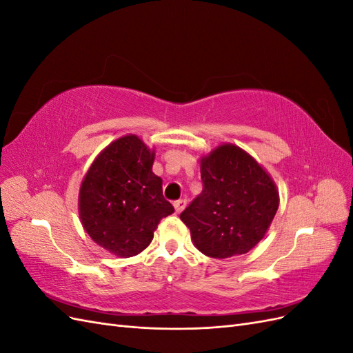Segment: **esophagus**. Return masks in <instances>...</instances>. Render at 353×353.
I'll return each mask as SVG.
<instances>
[{"instance_id": "1", "label": "esophagus", "mask_w": 353, "mask_h": 353, "mask_svg": "<svg viewBox=\"0 0 353 353\" xmlns=\"http://www.w3.org/2000/svg\"><path fill=\"white\" fill-rule=\"evenodd\" d=\"M185 206H187V200H185V199H179V200L174 201V208H175L176 213L183 212V210L185 209Z\"/></svg>"}]
</instances>
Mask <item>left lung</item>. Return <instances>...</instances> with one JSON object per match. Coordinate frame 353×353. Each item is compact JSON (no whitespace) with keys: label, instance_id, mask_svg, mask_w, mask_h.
<instances>
[{"label":"left lung","instance_id":"8db88e82","mask_svg":"<svg viewBox=\"0 0 353 353\" xmlns=\"http://www.w3.org/2000/svg\"><path fill=\"white\" fill-rule=\"evenodd\" d=\"M203 191L179 218L210 258L244 254L258 244L279 209L271 176L241 148L223 144L201 159Z\"/></svg>","mask_w":353,"mask_h":353}]
</instances>
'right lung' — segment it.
<instances>
[{"label":"right lung","instance_id":"1","mask_svg":"<svg viewBox=\"0 0 353 353\" xmlns=\"http://www.w3.org/2000/svg\"><path fill=\"white\" fill-rule=\"evenodd\" d=\"M154 152L135 135L112 143L94 160L79 193V215L90 237L121 258L143 252L162 218L174 212L153 174Z\"/></svg>","mask_w":353,"mask_h":353}]
</instances>
